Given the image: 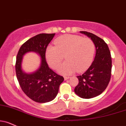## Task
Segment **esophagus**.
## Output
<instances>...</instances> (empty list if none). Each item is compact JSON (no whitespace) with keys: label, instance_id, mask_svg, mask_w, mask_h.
I'll return each instance as SVG.
<instances>
[{"label":"esophagus","instance_id":"34e87169","mask_svg":"<svg viewBox=\"0 0 126 126\" xmlns=\"http://www.w3.org/2000/svg\"><path fill=\"white\" fill-rule=\"evenodd\" d=\"M69 78H70L69 76H64V79L65 80H67V79H69Z\"/></svg>","mask_w":126,"mask_h":126}]
</instances>
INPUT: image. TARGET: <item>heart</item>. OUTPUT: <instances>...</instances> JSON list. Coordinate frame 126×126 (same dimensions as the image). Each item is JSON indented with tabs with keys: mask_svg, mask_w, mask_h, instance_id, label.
Segmentation results:
<instances>
[{
	"mask_svg": "<svg viewBox=\"0 0 126 126\" xmlns=\"http://www.w3.org/2000/svg\"><path fill=\"white\" fill-rule=\"evenodd\" d=\"M54 44L55 46H50L47 48L45 56L48 64L54 69L58 67L65 56L67 61L58 69L62 75H70L76 70L82 72L93 62L95 45L90 38L65 34L56 39Z\"/></svg>",
	"mask_w": 126,
	"mask_h": 126,
	"instance_id": "obj_1",
	"label": "heart"
}]
</instances>
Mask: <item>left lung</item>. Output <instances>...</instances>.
<instances>
[{"mask_svg": "<svg viewBox=\"0 0 126 126\" xmlns=\"http://www.w3.org/2000/svg\"><path fill=\"white\" fill-rule=\"evenodd\" d=\"M86 34L93 41L96 47V56L92 64L83 75L78 76V84L75 92L83 98H91L105 90L111 75V57L110 50L104 41L93 33L85 31Z\"/></svg>", "mask_w": 126, "mask_h": 126, "instance_id": "obj_1", "label": "left lung"}]
</instances>
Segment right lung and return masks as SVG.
I'll return each instance as SVG.
<instances>
[{"label": "right lung", "instance_id": "add662e5", "mask_svg": "<svg viewBox=\"0 0 126 126\" xmlns=\"http://www.w3.org/2000/svg\"><path fill=\"white\" fill-rule=\"evenodd\" d=\"M55 33H41L32 37L20 48L15 64L16 77L23 92L36 102L46 103L54 99L64 78L48 67L46 60L47 47ZM34 51L41 56V64L35 72L27 74L22 72V56L27 52Z\"/></svg>", "mask_w": 126, "mask_h": 126}]
</instances>
